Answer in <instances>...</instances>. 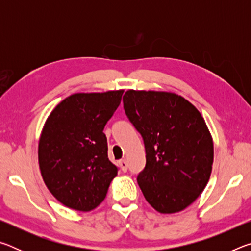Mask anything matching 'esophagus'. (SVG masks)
<instances>
[{
  "instance_id": "obj_1",
  "label": "esophagus",
  "mask_w": 251,
  "mask_h": 251,
  "mask_svg": "<svg viewBox=\"0 0 251 251\" xmlns=\"http://www.w3.org/2000/svg\"><path fill=\"white\" fill-rule=\"evenodd\" d=\"M120 166H121L123 172H127V168H128V164H127V161L125 159H123V160L120 161Z\"/></svg>"
}]
</instances>
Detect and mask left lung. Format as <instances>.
<instances>
[{
    "instance_id": "left-lung-1",
    "label": "left lung",
    "mask_w": 251,
    "mask_h": 251,
    "mask_svg": "<svg viewBox=\"0 0 251 251\" xmlns=\"http://www.w3.org/2000/svg\"><path fill=\"white\" fill-rule=\"evenodd\" d=\"M123 103L145 145L146 165L137 176L144 197L161 214L184 210L211 174L214 144L205 120L174 93L129 90Z\"/></svg>"
}]
</instances>
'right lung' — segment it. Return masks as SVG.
<instances>
[{
    "label": "right lung",
    "mask_w": 251,
    "mask_h": 251,
    "mask_svg": "<svg viewBox=\"0 0 251 251\" xmlns=\"http://www.w3.org/2000/svg\"><path fill=\"white\" fill-rule=\"evenodd\" d=\"M123 93L73 94L46 120L39 142L40 169L46 187L64 206L90 211L105 199L118 168L108 159L103 130Z\"/></svg>",
    "instance_id": "1"
}]
</instances>
